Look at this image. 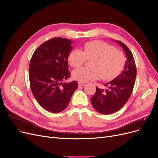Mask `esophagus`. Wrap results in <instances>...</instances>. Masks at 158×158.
Segmentation results:
<instances>
[{"label":"esophagus","mask_w":158,"mask_h":158,"mask_svg":"<svg viewBox=\"0 0 158 158\" xmlns=\"http://www.w3.org/2000/svg\"><path fill=\"white\" fill-rule=\"evenodd\" d=\"M78 86H84V85H85V84H84V83H82V82H78Z\"/></svg>","instance_id":"1"}]
</instances>
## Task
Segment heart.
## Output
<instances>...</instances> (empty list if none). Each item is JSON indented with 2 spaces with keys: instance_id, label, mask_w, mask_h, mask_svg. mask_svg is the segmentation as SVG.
Masks as SVG:
<instances>
[{
  "instance_id": "obj_1",
  "label": "heart",
  "mask_w": 158,
  "mask_h": 158,
  "mask_svg": "<svg viewBox=\"0 0 158 158\" xmlns=\"http://www.w3.org/2000/svg\"><path fill=\"white\" fill-rule=\"evenodd\" d=\"M92 60L91 69L80 68L73 73L74 80L85 83L97 80L99 76L103 81H111L121 74L125 67L127 58L124 52L114 46L101 41L85 43L84 51L72 50L68 60L74 68L80 67L86 60Z\"/></svg>"
}]
</instances>
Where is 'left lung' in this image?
Instances as JSON below:
<instances>
[{
    "mask_svg": "<svg viewBox=\"0 0 158 158\" xmlns=\"http://www.w3.org/2000/svg\"><path fill=\"white\" fill-rule=\"evenodd\" d=\"M117 42L123 47L127 57L125 70L115 79L104 84L108 88L106 90L96 87V92L91 98L94 108L104 114L115 113L125 106L135 83L136 66L132 52L123 42Z\"/></svg>",
    "mask_w": 158,
    "mask_h": 158,
    "instance_id": "obj_1",
    "label": "left lung"
}]
</instances>
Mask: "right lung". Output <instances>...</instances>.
Listing matches in <instances>:
<instances>
[{"mask_svg": "<svg viewBox=\"0 0 158 158\" xmlns=\"http://www.w3.org/2000/svg\"><path fill=\"white\" fill-rule=\"evenodd\" d=\"M72 41L63 37L46 41L33 52L30 63L31 92L40 106L47 111L57 113L66 108L78 83H62L70 76L68 56Z\"/></svg>", "mask_w": 158, "mask_h": 158, "instance_id": "add662e5", "label": "right lung"}]
</instances>
